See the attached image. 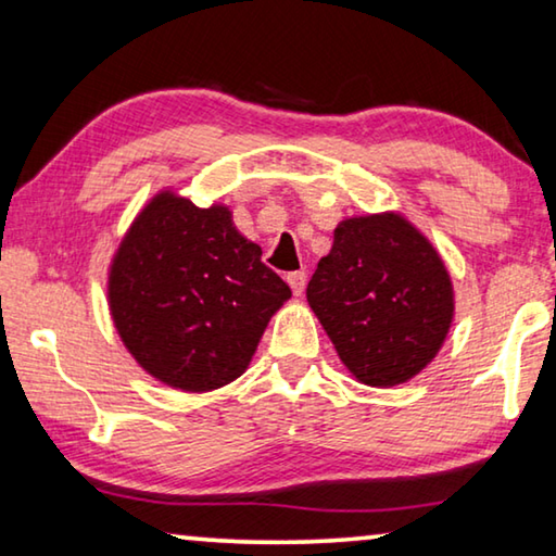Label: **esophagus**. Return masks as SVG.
Segmentation results:
<instances>
[{"label": "esophagus", "instance_id": "1", "mask_svg": "<svg viewBox=\"0 0 556 556\" xmlns=\"http://www.w3.org/2000/svg\"><path fill=\"white\" fill-rule=\"evenodd\" d=\"M287 285L292 287L294 296H302L304 287H306V275H304V271H289V275H287Z\"/></svg>", "mask_w": 556, "mask_h": 556}]
</instances>
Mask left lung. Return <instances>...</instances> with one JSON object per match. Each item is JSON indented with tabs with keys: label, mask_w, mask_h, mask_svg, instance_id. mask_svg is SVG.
Returning a JSON list of instances; mask_svg holds the SVG:
<instances>
[{
	"label": "left lung",
	"mask_w": 556,
	"mask_h": 556,
	"mask_svg": "<svg viewBox=\"0 0 556 556\" xmlns=\"http://www.w3.org/2000/svg\"><path fill=\"white\" fill-rule=\"evenodd\" d=\"M306 299L343 366L378 389L420 374L443 346L455 312L435 247L395 213L343 219Z\"/></svg>",
	"instance_id": "obj_1"
}]
</instances>
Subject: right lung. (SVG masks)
I'll return each mask as SVG.
<instances>
[{
	"instance_id": "right-lung-1",
	"label": "right lung",
	"mask_w": 556,
	"mask_h": 556,
	"mask_svg": "<svg viewBox=\"0 0 556 556\" xmlns=\"http://www.w3.org/2000/svg\"><path fill=\"white\" fill-rule=\"evenodd\" d=\"M292 296L235 230L230 210L155 195L111 264L109 302L126 349L173 389L202 393L250 366L264 329Z\"/></svg>"
}]
</instances>
